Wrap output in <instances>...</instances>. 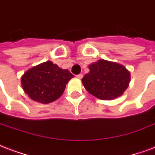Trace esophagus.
<instances>
[{
    "instance_id": "obj_1",
    "label": "esophagus",
    "mask_w": 155,
    "mask_h": 155,
    "mask_svg": "<svg viewBox=\"0 0 155 155\" xmlns=\"http://www.w3.org/2000/svg\"><path fill=\"white\" fill-rule=\"evenodd\" d=\"M82 77H83V75L82 74H78V75H77V78H78V79H81L82 78Z\"/></svg>"
}]
</instances>
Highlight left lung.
Instances as JSON below:
<instances>
[{"label":"left lung","instance_id":"obj_1","mask_svg":"<svg viewBox=\"0 0 155 155\" xmlns=\"http://www.w3.org/2000/svg\"><path fill=\"white\" fill-rule=\"evenodd\" d=\"M90 72L82 78L89 93L103 100H111L123 94L130 81V73L116 62L99 60L89 65Z\"/></svg>","mask_w":155,"mask_h":155}]
</instances>
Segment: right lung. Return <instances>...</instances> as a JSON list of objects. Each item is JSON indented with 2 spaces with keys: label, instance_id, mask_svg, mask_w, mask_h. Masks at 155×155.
Returning a JSON list of instances; mask_svg holds the SVG:
<instances>
[{
  "label": "right lung",
  "instance_id": "obj_1",
  "mask_svg": "<svg viewBox=\"0 0 155 155\" xmlns=\"http://www.w3.org/2000/svg\"><path fill=\"white\" fill-rule=\"evenodd\" d=\"M74 75L51 61L35 66L23 74L21 83L26 94L34 101L49 104L62 95L68 81Z\"/></svg>",
  "mask_w": 155,
  "mask_h": 155
}]
</instances>
